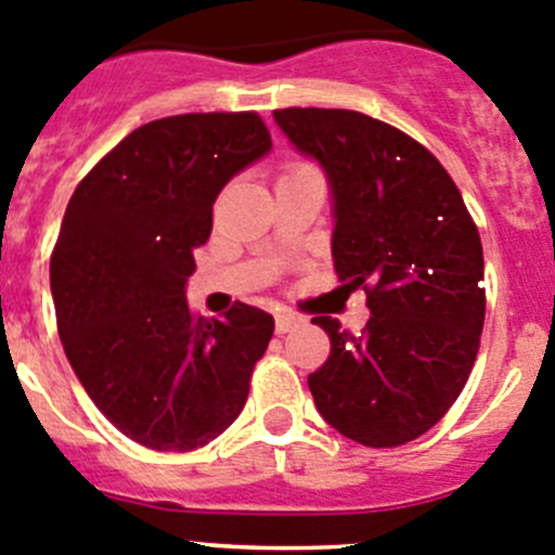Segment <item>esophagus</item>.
Here are the masks:
<instances>
[{
  "mask_svg": "<svg viewBox=\"0 0 555 555\" xmlns=\"http://www.w3.org/2000/svg\"><path fill=\"white\" fill-rule=\"evenodd\" d=\"M302 324V319L294 313H278L274 315V330H278V335H286V332H292L294 326Z\"/></svg>",
  "mask_w": 555,
  "mask_h": 555,
  "instance_id": "34e87169",
  "label": "esophagus"
}]
</instances>
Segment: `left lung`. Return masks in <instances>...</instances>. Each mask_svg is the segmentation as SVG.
<instances>
[{"instance_id": "1", "label": "left lung", "mask_w": 555, "mask_h": 555, "mask_svg": "<svg viewBox=\"0 0 555 555\" xmlns=\"http://www.w3.org/2000/svg\"><path fill=\"white\" fill-rule=\"evenodd\" d=\"M274 122L324 171L332 261L371 310L362 335L313 319L332 343L308 376L315 409L357 444L420 439L466 387L482 335V242L461 190L425 146L360 111L283 108Z\"/></svg>"}]
</instances>
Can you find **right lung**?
<instances>
[{
  "mask_svg": "<svg viewBox=\"0 0 555 555\" xmlns=\"http://www.w3.org/2000/svg\"><path fill=\"white\" fill-rule=\"evenodd\" d=\"M272 150L256 114H179L141 125L83 177L51 256L67 362L128 439L190 452L240 416L274 319L236 302L195 319L184 299L212 204Z\"/></svg>",
  "mask_w": 555,
  "mask_h": 555,
  "instance_id": "right-lung-1",
  "label": "right lung"
}]
</instances>
